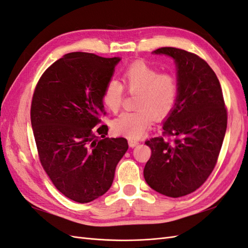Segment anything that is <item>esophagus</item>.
Listing matches in <instances>:
<instances>
[{"mask_svg":"<svg viewBox=\"0 0 248 248\" xmlns=\"http://www.w3.org/2000/svg\"><path fill=\"white\" fill-rule=\"evenodd\" d=\"M138 140H135V139H129V145L131 148H134L138 144Z\"/></svg>","mask_w":248,"mask_h":248,"instance_id":"34e87169","label":"esophagus"}]
</instances>
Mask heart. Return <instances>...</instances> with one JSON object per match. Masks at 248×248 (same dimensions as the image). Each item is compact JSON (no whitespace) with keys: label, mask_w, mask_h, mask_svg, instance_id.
I'll return each instance as SVG.
<instances>
[{"label":"heart","mask_w":248,"mask_h":248,"mask_svg":"<svg viewBox=\"0 0 248 248\" xmlns=\"http://www.w3.org/2000/svg\"><path fill=\"white\" fill-rule=\"evenodd\" d=\"M123 85L110 79L101 92V101L108 110L118 113L124 98V89L136 94L135 111L124 113L112 123L113 131L131 139L141 137L154 122L167 118L175 109L179 96V81L173 73L141 62H133L122 75Z\"/></svg>","instance_id":"1"}]
</instances>
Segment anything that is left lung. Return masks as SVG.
<instances>
[{
	"instance_id": "left-lung-1",
	"label": "left lung",
	"mask_w": 248,
	"mask_h": 248,
	"mask_svg": "<svg viewBox=\"0 0 248 248\" xmlns=\"http://www.w3.org/2000/svg\"><path fill=\"white\" fill-rule=\"evenodd\" d=\"M177 65L179 96L163 124L162 136L145 141L152 151L144 179L156 192L178 198L206 181L218 161L227 126V110L217 75L186 50L162 47Z\"/></svg>"
}]
</instances>
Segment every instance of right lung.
Returning a JSON list of instances; mask_svg holds the SVG:
<instances>
[{
    "instance_id": "right-lung-1",
    "label": "right lung",
    "mask_w": 248,
    "mask_h": 248,
    "mask_svg": "<svg viewBox=\"0 0 248 248\" xmlns=\"http://www.w3.org/2000/svg\"><path fill=\"white\" fill-rule=\"evenodd\" d=\"M118 58L72 52L42 74L31 101L30 118L37 155L60 192L78 203L91 202L112 186L128 150L125 138H109L101 92Z\"/></svg>"
}]
</instances>
